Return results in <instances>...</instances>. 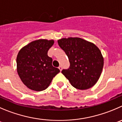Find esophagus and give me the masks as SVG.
<instances>
[{"mask_svg": "<svg viewBox=\"0 0 122 122\" xmlns=\"http://www.w3.org/2000/svg\"><path fill=\"white\" fill-rule=\"evenodd\" d=\"M59 69H60V71H61L62 70V66H59Z\"/></svg>", "mask_w": 122, "mask_h": 122, "instance_id": "34e87169", "label": "esophagus"}]
</instances>
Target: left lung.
I'll return each mask as SVG.
<instances>
[{"label":"left lung","mask_w":122,"mask_h":122,"mask_svg":"<svg viewBox=\"0 0 122 122\" xmlns=\"http://www.w3.org/2000/svg\"><path fill=\"white\" fill-rule=\"evenodd\" d=\"M68 57L70 66L62 73L71 84L80 90L91 88L102 71L104 58L100 50L90 42L80 38H62L57 41Z\"/></svg>","instance_id":"left-lung-1"}]
</instances>
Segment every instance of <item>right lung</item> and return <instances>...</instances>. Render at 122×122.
<instances>
[{
	"label": "right lung",
	"instance_id": "add662e5",
	"mask_svg": "<svg viewBox=\"0 0 122 122\" xmlns=\"http://www.w3.org/2000/svg\"><path fill=\"white\" fill-rule=\"evenodd\" d=\"M54 42L53 39H38L30 42L18 52L17 72L29 89L38 92L45 90L60 72L52 65L53 59L47 54Z\"/></svg>",
	"mask_w": 122,
	"mask_h": 122
}]
</instances>
